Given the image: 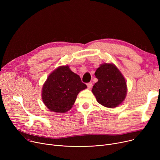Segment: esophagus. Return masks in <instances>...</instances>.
I'll list each match as a JSON object with an SVG mask.
<instances>
[{
	"instance_id": "34e87169",
	"label": "esophagus",
	"mask_w": 160,
	"mask_h": 160,
	"mask_svg": "<svg viewBox=\"0 0 160 160\" xmlns=\"http://www.w3.org/2000/svg\"><path fill=\"white\" fill-rule=\"evenodd\" d=\"M87 86L89 89H90L92 87V83L91 82H88L87 83Z\"/></svg>"
}]
</instances>
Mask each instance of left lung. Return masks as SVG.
Returning <instances> with one entry per match:
<instances>
[{"label":"left lung","instance_id":"1","mask_svg":"<svg viewBox=\"0 0 160 160\" xmlns=\"http://www.w3.org/2000/svg\"><path fill=\"white\" fill-rule=\"evenodd\" d=\"M98 82L92 92L97 102L108 108H115L122 102L127 95V82L121 72L113 64L104 63L97 69Z\"/></svg>","mask_w":160,"mask_h":160}]
</instances>
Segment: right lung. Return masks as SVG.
<instances>
[{
	"mask_svg": "<svg viewBox=\"0 0 160 160\" xmlns=\"http://www.w3.org/2000/svg\"><path fill=\"white\" fill-rule=\"evenodd\" d=\"M87 88L80 77L68 66L54 70L44 83L42 99L50 111L65 113L72 107L79 92Z\"/></svg>",
	"mask_w": 160,
	"mask_h": 160,
	"instance_id": "add662e5",
	"label": "right lung"
}]
</instances>
